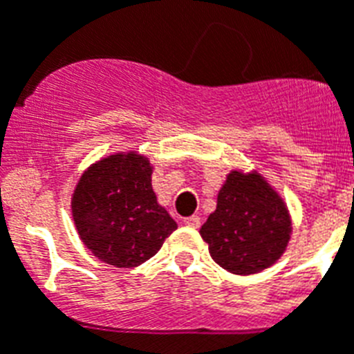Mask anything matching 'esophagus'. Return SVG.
Listing matches in <instances>:
<instances>
[{"instance_id": "obj_1", "label": "esophagus", "mask_w": 354, "mask_h": 354, "mask_svg": "<svg viewBox=\"0 0 354 354\" xmlns=\"http://www.w3.org/2000/svg\"><path fill=\"white\" fill-rule=\"evenodd\" d=\"M184 224H186L188 227H198V226H201V217H197V215L186 217V218H184Z\"/></svg>"}]
</instances>
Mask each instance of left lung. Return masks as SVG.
I'll list each match as a JSON object with an SVG mask.
<instances>
[{
  "mask_svg": "<svg viewBox=\"0 0 354 354\" xmlns=\"http://www.w3.org/2000/svg\"><path fill=\"white\" fill-rule=\"evenodd\" d=\"M209 255L233 275H255L284 255L293 233L288 204L257 170H232L201 227Z\"/></svg>",
  "mask_w": 354,
  "mask_h": 354,
  "instance_id": "1",
  "label": "left lung"
}]
</instances>
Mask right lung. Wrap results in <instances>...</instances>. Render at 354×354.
<instances>
[{"label":"right lung","instance_id":"right-lung-1","mask_svg":"<svg viewBox=\"0 0 354 354\" xmlns=\"http://www.w3.org/2000/svg\"><path fill=\"white\" fill-rule=\"evenodd\" d=\"M153 166L136 150L113 151L81 174L70 209L84 246L104 264L137 268L177 230L151 188Z\"/></svg>","mask_w":354,"mask_h":354}]
</instances>
